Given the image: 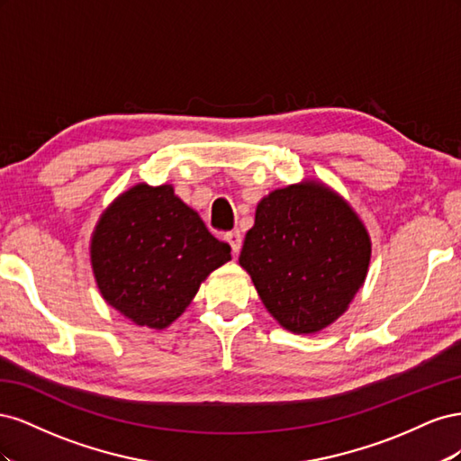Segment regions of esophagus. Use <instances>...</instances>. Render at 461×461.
Segmentation results:
<instances>
[{
    "label": "esophagus",
    "mask_w": 461,
    "mask_h": 461,
    "mask_svg": "<svg viewBox=\"0 0 461 461\" xmlns=\"http://www.w3.org/2000/svg\"><path fill=\"white\" fill-rule=\"evenodd\" d=\"M227 242L232 248V254H239L240 248H242V234H240V230L227 232Z\"/></svg>",
    "instance_id": "34e87169"
}]
</instances>
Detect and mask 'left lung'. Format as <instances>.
<instances>
[{
    "label": "left lung",
    "mask_w": 461,
    "mask_h": 461,
    "mask_svg": "<svg viewBox=\"0 0 461 461\" xmlns=\"http://www.w3.org/2000/svg\"><path fill=\"white\" fill-rule=\"evenodd\" d=\"M369 236L342 198L315 183L271 192L246 232L240 265L285 329L308 334L339 319L366 281Z\"/></svg>",
    "instance_id": "left-lung-1"
}]
</instances>
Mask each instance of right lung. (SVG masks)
Listing matches in <instances>:
<instances>
[{
	"mask_svg": "<svg viewBox=\"0 0 461 461\" xmlns=\"http://www.w3.org/2000/svg\"><path fill=\"white\" fill-rule=\"evenodd\" d=\"M229 259L230 246L217 240L169 185L124 192L92 240V267L105 302L151 329L171 325L203 278Z\"/></svg>",
	"mask_w": 461,
	"mask_h": 461,
	"instance_id": "right-lung-1",
	"label": "right lung"
}]
</instances>
